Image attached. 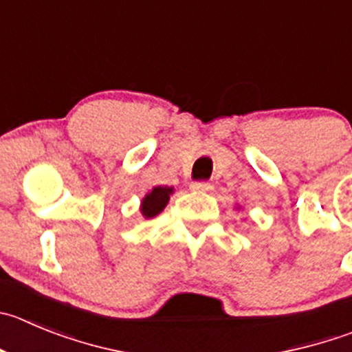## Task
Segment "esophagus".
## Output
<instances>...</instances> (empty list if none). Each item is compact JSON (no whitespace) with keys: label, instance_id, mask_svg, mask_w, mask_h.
<instances>
[{"label":"esophagus","instance_id":"1","mask_svg":"<svg viewBox=\"0 0 352 352\" xmlns=\"http://www.w3.org/2000/svg\"><path fill=\"white\" fill-rule=\"evenodd\" d=\"M212 184L210 182H192L191 184V189L192 191H198V192H201V191H210V189H212Z\"/></svg>","mask_w":352,"mask_h":352}]
</instances>
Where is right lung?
<instances>
[{
  "instance_id": "1",
  "label": "right lung",
  "mask_w": 352,
  "mask_h": 352,
  "mask_svg": "<svg viewBox=\"0 0 352 352\" xmlns=\"http://www.w3.org/2000/svg\"><path fill=\"white\" fill-rule=\"evenodd\" d=\"M170 195H173V187L168 186H157L153 187V191L147 192L144 196L142 203H140V213H142L146 219H151V217H156L157 213L163 212V208L168 203Z\"/></svg>"
}]
</instances>
